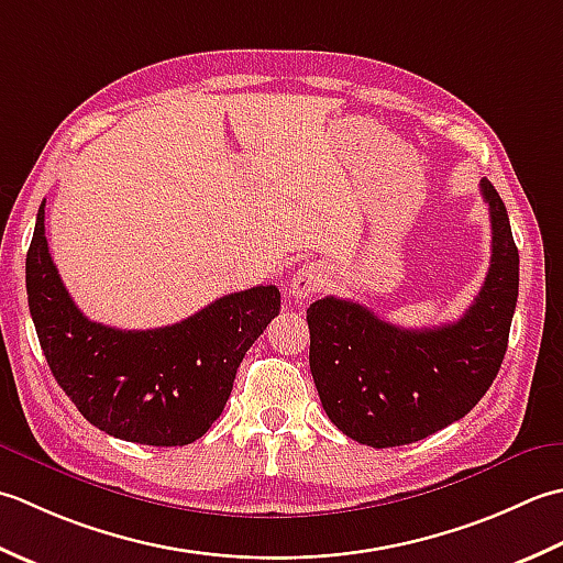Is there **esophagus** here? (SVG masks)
Wrapping results in <instances>:
<instances>
[{
    "label": "esophagus",
    "instance_id": "esophagus-1",
    "mask_svg": "<svg viewBox=\"0 0 563 563\" xmlns=\"http://www.w3.org/2000/svg\"><path fill=\"white\" fill-rule=\"evenodd\" d=\"M328 282V269L320 262H308L301 269L294 272L291 277V294L294 298H311L320 291Z\"/></svg>",
    "mask_w": 563,
    "mask_h": 563
}]
</instances>
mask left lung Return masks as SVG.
<instances>
[{
  "label": "left lung",
  "mask_w": 563,
  "mask_h": 563,
  "mask_svg": "<svg viewBox=\"0 0 563 563\" xmlns=\"http://www.w3.org/2000/svg\"><path fill=\"white\" fill-rule=\"evenodd\" d=\"M490 267L456 323L408 330L345 298L325 296L306 311L311 374L335 428L386 450L438 432L472 410L496 378L518 303L520 255L506 203L488 179Z\"/></svg>",
  "instance_id": "1"
}]
</instances>
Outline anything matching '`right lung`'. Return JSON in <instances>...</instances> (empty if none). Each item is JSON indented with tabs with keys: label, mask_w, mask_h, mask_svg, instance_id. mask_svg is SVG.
<instances>
[{
	"label": "right lung",
	"mask_w": 563,
	"mask_h": 563,
	"mask_svg": "<svg viewBox=\"0 0 563 563\" xmlns=\"http://www.w3.org/2000/svg\"><path fill=\"white\" fill-rule=\"evenodd\" d=\"M43 221L45 201L26 255V291L55 382L111 438L153 446L199 440L223 412L245 352L279 316L277 286L221 296L175 325L109 328L82 316L67 294Z\"/></svg>",
	"instance_id": "obj_1"
}]
</instances>
